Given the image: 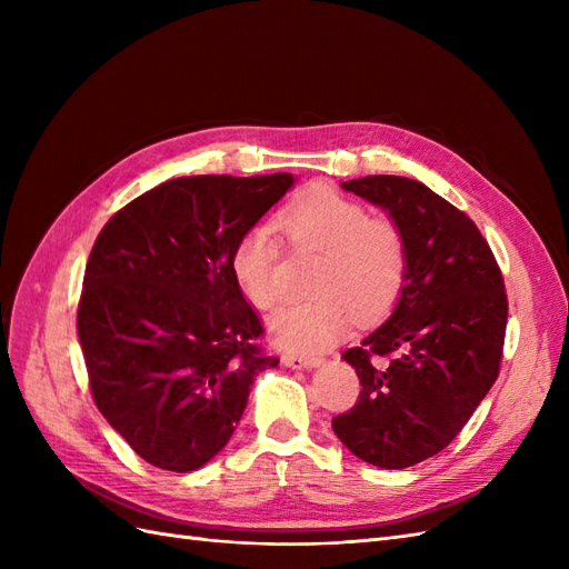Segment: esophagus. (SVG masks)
Returning a JSON list of instances; mask_svg holds the SVG:
<instances>
[{"mask_svg":"<svg viewBox=\"0 0 569 569\" xmlns=\"http://www.w3.org/2000/svg\"><path fill=\"white\" fill-rule=\"evenodd\" d=\"M282 366L291 368V370H313L318 366H322V358L316 356H295V353H284L282 356Z\"/></svg>","mask_w":569,"mask_h":569,"instance_id":"1","label":"esophagus"}]
</instances>
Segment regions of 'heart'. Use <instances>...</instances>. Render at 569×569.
<instances>
[{"label":"heart","mask_w":569,"mask_h":569,"mask_svg":"<svg viewBox=\"0 0 569 569\" xmlns=\"http://www.w3.org/2000/svg\"><path fill=\"white\" fill-rule=\"evenodd\" d=\"M278 228L295 249L318 253L311 274L318 295L282 306L268 322L280 347L322 351L347 332L353 316L370 322L399 299L408 249L393 220L368 216L363 203L330 187H311L278 213ZM278 263L280 244L268 226L247 228L230 249L232 278L256 308L280 301Z\"/></svg>","instance_id":"b5f03b06"}]
</instances>
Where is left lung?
<instances>
[{"label":"left lung","mask_w":569,"mask_h":569,"mask_svg":"<svg viewBox=\"0 0 569 569\" xmlns=\"http://www.w3.org/2000/svg\"><path fill=\"white\" fill-rule=\"evenodd\" d=\"M341 189L401 228L408 270L391 316L341 356L363 389L332 429L356 458L403 470L443 451L496 382L503 274L475 222L427 184L368 176Z\"/></svg>","instance_id":"8db88e82"}]
</instances>
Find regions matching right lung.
I'll use <instances>...</instances> for the list:
<instances>
[{"label":"right lung","mask_w":569,"mask_h":569,"mask_svg":"<svg viewBox=\"0 0 569 569\" xmlns=\"http://www.w3.org/2000/svg\"><path fill=\"white\" fill-rule=\"evenodd\" d=\"M295 176H189L120 209L84 268L78 337L94 403L130 449L170 472L216 458L242 418L263 325L230 272L234 239Z\"/></svg>","instance_id":"obj_1"}]
</instances>
